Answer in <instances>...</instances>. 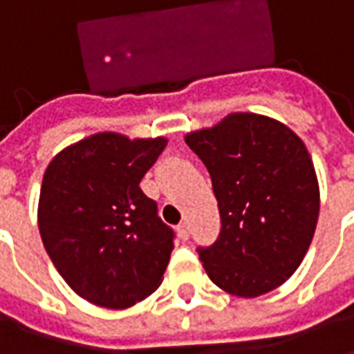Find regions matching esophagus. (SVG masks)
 Masks as SVG:
<instances>
[{"label": "esophagus", "mask_w": 354, "mask_h": 354, "mask_svg": "<svg viewBox=\"0 0 354 354\" xmlns=\"http://www.w3.org/2000/svg\"><path fill=\"white\" fill-rule=\"evenodd\" d=\"M178 233H180V239L187 241V239H189V223H180V225H178Z\"/></svg>", "instance_id": "esophagus-1"}]
</instances>
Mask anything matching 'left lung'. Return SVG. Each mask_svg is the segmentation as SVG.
<instances>
[{"label":"left lung","instance_id":"left-lung-1","mask_svg":"<svg viewBox=\"0 0 354 354\" xmlns=\"http://www.w3.org/2000/svg\"><path fill=\"white\" fill-rule=\"evenodd\" d=\"M212 178L222 231L197 248L216 286L256 297L294 274L309 250L320 195L311 155L286 124L258 113H230L185 136Z\"/></svg>","mask_w":354,"mask_h":354}]
</instances>
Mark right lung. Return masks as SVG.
<instances>
[{
  "mask_svg": "<svg viewBox=\"0 0 354 354\" xmlns=\"http://www.w3.org/2000/svg\"><path fill=\"white\" fill-rule=\"evenodd\" d=\"M167 138L98 132L64 147L43 176L37 222L68 286L91 304L127 309L162 281L174 231L140 182Z\"/></svg>",
  "mask_w": 354,
  "mask_h": 354,
  "instance_id": "right-lung-1",
  "label": "right lung"
}]
</instances>
